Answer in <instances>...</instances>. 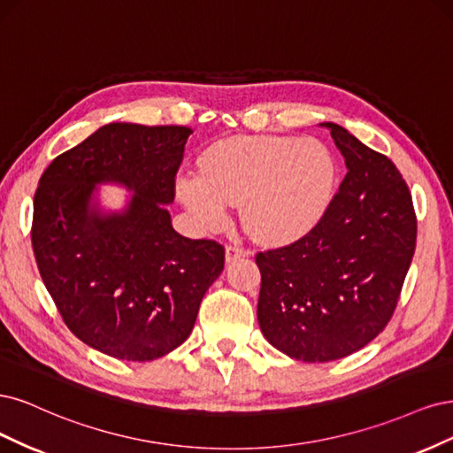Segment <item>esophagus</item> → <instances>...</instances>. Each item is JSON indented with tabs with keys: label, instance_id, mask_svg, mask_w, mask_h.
Instances as JSON below:
<instances>
[{
	"label": "esophagus",
	"instance_id": "34e87169",
	"mask_svg": "<svg viewBox=\"0 0 453 453\" xmlns=\"http://www.w3.org/2000/svg\"><path fill=\"white\" fill-rule=\"evenodd\" d=\"M244 256H248V252L244 250L242 246H239V244H227L226 246V259L227 261H235V259L244 257Z\"/></svg>",
	"mask_w": 453,
	"mask_h": 453
}]
</instances>
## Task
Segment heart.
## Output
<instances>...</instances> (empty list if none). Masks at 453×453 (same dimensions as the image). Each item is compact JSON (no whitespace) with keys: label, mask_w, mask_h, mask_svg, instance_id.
Instances as JSON below:
<instances>
[{"label":"heart","mask_w":453,"mask_h":453,"mask_svg":"<svg viewBox=\"0 0 453 453\" xmlns=\"http://www.w3.org/2000/svg\"><path fill=\"white\" fill-rule=\"evenodd\" d=\"M337 159L324 142L280 135H241L214 144L201 174H180L179 196L196 222L218 229L229 203L261 242H289L326 214L337 189Z\"/></svg>","instance_id":"obj_1"}]
</instances>
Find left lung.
<instances>
[{
  "mask_svg": "<svg viewBox=\"0 0 453 453\" xmlns=\"http://www.w3.org/2000/svg\"><path fill=\"white\" fill-rule=\"evenodd\" d=\"M326 126L348 167L329 209L301 239L256 254L261 333L306 363L346 357L384 331L418 235L411 189L391 159Z\"/></svg>",
  "mask_w": 453,
  "mask_h": 453,
  "instance_id": "left-lung-1",
  "label": "left lung"
}]
</instances>
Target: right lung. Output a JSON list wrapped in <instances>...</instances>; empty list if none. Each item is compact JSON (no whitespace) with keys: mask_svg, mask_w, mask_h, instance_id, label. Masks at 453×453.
Here are the masks:
<instances>
[{"mask_svg":"<svg viewBox=\"0 0 453 453\" xmlns=\"http://www.w3.org/2000/svg\"><path fill=\"white\" fill-rule=\"evenodd\" d=\"M192 127L109 124L58 157L34 197L32 246L42 282L67 329L99 352L152 361L194 329L226 248L188 239L171 226L164 203ZM136 189L124 215L88 209L93 184Z\"/></svg>","mask_w":453,"mask_h":453,"instance_id":"obj_1","label":"right lung"}]
</instances>
